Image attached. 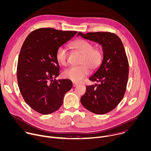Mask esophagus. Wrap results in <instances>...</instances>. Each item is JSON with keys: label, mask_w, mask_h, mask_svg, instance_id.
Masks as SVG:
<instances>
[{"label": "esophagus", "mask_w": 151, "mask_h": 151, "mask_svg": "<svg viewBox=\"0 0 151 151\" xmlns=\"http://www.w3.org/2000/svg\"><path fill=\"white\" fill-rule=\"evenodd\" d=\"M78 85V84L77 83H75V82H73V87H75V86H76Z\"/></svg>", "instance_id": "obj_1"}]
</instances>
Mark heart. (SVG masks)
<instances>
[{
    "mask_svg": "<svg viewBox=\"0 0 151 151\" xmlns=\"http://www.w3.org/2000/svg\"><path fill=\"white\" fill-rule=\"evenodd\" d=\"M72 47L82 55L80 66H72L63 72V76L75 82H81L89 73L91 70H95L101 65L103 60V52L101 49L93 48V45L88 41L79 39L72 44ZM68 50L65 46L59 47L56 53L58 62L65 66L68 63Z\"/></svg>",
    "mask_w": 151,
    "mask_h": 151,
    "instance_id": "b5f03b06",
    "label": "heart"
}]
</instances>
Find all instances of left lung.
<instances>
[{"label":"left lung","instance_id":"1","mask_svg":"<svg viewBox=\"0 0 151 151\" xmlns=\"http://www.w3.org/2000/svg\"><path fill=\"white\" fill-rule=\"evenodd\" d=\"M83 38L101 45L103 60L98 69L89 78L98 82L86 86V92L81 97L82 106L96 114H104L113 109L120 103L126 92L128 76L129 63L124 45L115 34L107 32H81Z\"/></svg>","mask_w":151,"mask_h":151}]
</instances>
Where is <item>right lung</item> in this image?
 Returning <instances> with one entry per match:
<instances>
[{"mask_svg":"<svg viewBox=\"0 0 151 151\" xmlns=\"http://www.w3.org/2000/svg\"><path fill=\"white\" fill-rule=\"evenodd\" d=\"M76 33L51 28L37 29L28 35L21 47L17 66L19 88L26 103L40 114L57 111L65 93L72 88L69 79H53L59 75L58 48Z\"/></svg>","mask_w":151,"mask_h":151,"instance_id":"1","label":"right lung"}]
</instances>
